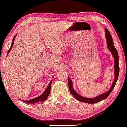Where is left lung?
Segmentation results:
<instances>
[{"label":"left lung","mask_w":127,"mask_h":127,"mask_svg":"<svg viewBox=\"0 0 127 127\" xmlns=\"http://www.w3.org/2000/svg\"><path fill=\"white\" fill-rule=\"evenodd\" d=\"M105 37H106V43H107V47H108V49L112 53V55L114 58V60H115V64H114V69H115V72H114V75H115V79L113 82V83L110 87V88L109 89L108 92L100 94V95H98L97 97L94 98H86L85 97H83L81 95H79L78 93H76L74 89L73 88V83L72 81L70 79V78L68 76V87L69 90L70 91V93L78 101L83 102L87 103H95L99 102L102 101V100L105 99L108 97L109 95L111 93L112 90H113L114 87H115L116 83L118 79V77H119V55H118V52L117 51L116 49L114 46L113 39H112V35L108 31L107 29H105Z\"/></svg>","instance_id":"obj_1"}]
</instances>
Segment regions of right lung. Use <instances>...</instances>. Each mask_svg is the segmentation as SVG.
I'll return each instance as SVG.
<instances>
[{"mask_svg": "<svg viewBox=\"0 0 127 127\" xmlns=\"http://www.w3.org/2000/svg\"><path fill=\"white\" fill-rule=\"evenodd\" d=\"M16 35H17V34H15V36L14 37L13 39H12V43H11V46L10 49L8 50L7 54V56L8 54L9 53L11 50L12 46H13L14 40H15ZM52 81H53V79L51 80V81L49 82V85H48V87H47V88L46 89V90L44 91V93L41 94V95L38 96V97H36V98H33V99H32L26 100V101H25V100L24 101V100H22V99H19L21 100V101H23V102H24L25 103H29V104H35V103H38V102H43L44 101H45V100L47 99L48 95H49L50 92H51V84H52Z\"/></svg>", "mask_w": 127, "mask_h": 127, "instance_id": "add662e5", "label": "right lung"}]
</instances>
